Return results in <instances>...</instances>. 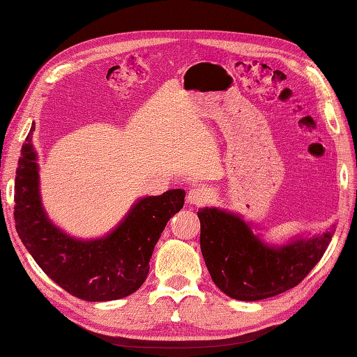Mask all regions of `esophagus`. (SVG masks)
Segmentation results:
<instances>
[{
  "label": "esophagus",
  "mask_w": 357,
  "mask_h": 357,
  "mask_svg": "<svg viewBox=\"0 0 357 357\" xmlns=\"http://www.w3.org/2000/svg\"><path fill=\"white\" fill-rule=\"evenodd\" d=\"M207 199V192L199 185H192L187 193V202L192 206H204Z\"/></svg>",
  "instance_id": "obj_1"
}]
</instances>
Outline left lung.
I'll return each instance as SVG.
<instances>
[{
  "instance_id": "8db88e82",
  "label": "left lung",
  "mask_w": 357,
  "mask_h": 357,
  "mask_svg": "<svg viewBox=\"0 0 357 357\" xmlns=\"http://www.w3.org/2000/svg\"><path fill=\"white\" fill-rule=\"evenodd\" d=\"M201 252L213 283L244 302L274 297L294 288L324 257L334 226L322 235L269 246L236 213L216 207L198 211Z\"/></svg>"
}]
</instances>
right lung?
<instances>
[{"mask_svg": "<svg viewBox=\"0 0 357 357\" xmlns=\"http://www.w3.org/2000/svg\"><path fill=\"white\" fill-rule=\"evenodd\" d=\"M32 125L21 146L15 176V227L45 274L60 288L86 302L123 298L141 288L150 258L167 222L184 206L181 188L145 197L103 238L79 240L63 232L41 204Z\"/></svg>", "mask_w": 357, "mask_h": 357, "instance_id": "add662e5", "label": "right lung"}]
</instances>
